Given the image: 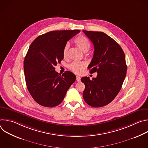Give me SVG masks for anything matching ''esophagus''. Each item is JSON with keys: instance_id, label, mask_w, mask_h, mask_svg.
I'll use <instances>...</instances> for the list:
<instances>
[{"instance_id": "obj_1", "label": "esophagus", "mask_w": 148, "mask_h": 148, "mask_svg": "<svg viewBox=\"0 0 148 148\" xmlns=\"http://www.w3.org/2000/svg\"><path fill=\"white\" fill-rule=\"evenodd\" d=\"M76 80L77 81H80V80H81V78H80V77L79 76H76Z\"/></svg>"}]
</instances>
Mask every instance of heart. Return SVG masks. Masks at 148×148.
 <instances>
[{
	"mask_svg": "<svg viewBox=\"0 0 148 148\" xmlns=\"http://www.w3.org/2000/svg\"><path fill=\"white\" fill-rule=\"evenodd\" d=\"M74 43L83 52H87L91 47V43L89 40L84 36H79L75 38L74 41ZM70 45L66 43L63 48L62 55L64 58H67L69 55V49ZM87 67V62L85 61H74L69 65V69L75 74H80L82 72L83 70Z\"/></svg>",
	"mask_w": 148,
	"mask_h": 148,
	"instance_id": "obj_1",
	"label": "heart"
}]
</instances>
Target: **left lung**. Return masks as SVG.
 Wrapping results in <instances>:
<instances>
[{"label": "left lung", "instance_id": "obj_1", "mask_svg": "<svg viewBox=\"0 0 148 148\" xmlns=\"http://www.w3.org/2000/svg\"><path fill=\"white\" fill-rule=\"evenodd\" d=\"M94 46L93 58L88 69L98 73L96 78H81L85 84L83 98L92 107L110 103L121 89L127 66L123 51L116 42L101 32L83 30Z\"/></svg>", "mask_w": 148, "mask_h": 148}]
</instances>
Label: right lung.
Listing matches in <instances>:
<instances>
[{
	"label": "right lung",
	"mask_w": 148,
	"mask_h": 148,
	"mask_svg": "<svg viewBox=\"0 0 148 148\" xmlns=\"http://www.w3.org/2000/svg\"><path fill=\"white\" fill-rule=\"evenodd\" d=\"M80 31H51L37 37L31 44L24 60L27 88L34 100L46 107H54L64 99L76 77L67 71L61 75L55 66L64 57L67 42Z\"/></svg>",
	"instance_id": "right-lung-1"
}]
</instances>
